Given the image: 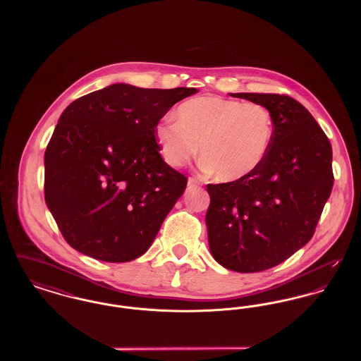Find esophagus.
I'll return each instance as SVG.
<instances>
[{
	"instance_id": "1",
	"label": "esophagus",
	"mask_w": 361,
	"mask_h": 361,
	"mask_svg": "<svg viewBox=\"0 0 361 361\" xmlns=\"http://www.w3.org/2000/svg\"><path fill=\"white\" fill-rule=\"evenodd\" d=\"M200 185V180L199 178H195V177H189L188 180V188H196Z\"/></svg>"
}]
</instances>
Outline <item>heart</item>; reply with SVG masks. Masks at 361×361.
I'll use <instances>...</instances> for the list:
<instances>
[{"instance_id":"1","label":"heart","mask_w":361,"mask_h":361,"mask_svg":"<svg viewBox=\"0 0 361 361\" xmlns=\"http://www.w3.org/2000/svg\"><path fill=\"white\" fill-rule=\"evenodd\" d=\"M155 139L171 166L185 165L200 149L206 171L222 181H235L252 174L267 158L274 119L261 104L203 96L178 105L177 119L159 121Z\"/></svg>"}]
</instances>
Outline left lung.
<instances>
[{
  "mask_svg": "<svg viewBox=\"0 0 361 361\" xmlns=\"http://www.w3.org/2000/svg\"><path fill=\"white\" fill-rule=\"evenodd\" d=\"M230 96L268 108L274 139L267 158L252 174L207 185L208 245L224 268L253 274L291 257L314 235L333 188V153L319 124L290 96Z\"/></svg>",
  "mask_w": 361,
  "mask_h": 361,
  "instance_id": "left-lung-1",
  "label": "left lung"
}]
</instances>
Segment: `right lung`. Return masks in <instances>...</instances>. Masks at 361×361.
<instances>
[{"mask_svg": "<svg viewBox=\"0 0 361 361\" xmlns=\"http://www.w3.org/2000/svg\"><path fill=\"white\" fill-rule=\"evenodd\" d=\"M196 92L114 84L63 111L44 153V199L73 249L126 262L150 247L187 187L159 154L155 127Z\"/></svg>", "mask_w": 361, "mask_h": 361, "instance_id": "obj_1", "label": "right lung"}]
</instances>
